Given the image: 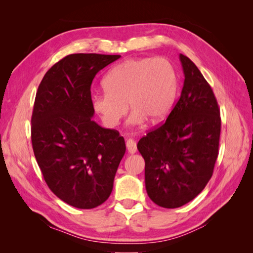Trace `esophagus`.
Masks as SVG:
<instances>
[{"instance_id": "esophagus-1", "label": "esophagus", "mask_w": 253, "mask_h": 253, "mask_svg": "<svg viewBox=\"0 0 253 253\" xmlns=\"http://www.w3.org/2000/svg\"><path fill=\"white\" fill-rule=\"evenodd\" d=\"M126 147H127L128 153H130V154L136 153V151H137V143H136L135 140H132V139H127V140H126Z\"/></svg>"}]
</instances>
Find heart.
<instances>
[{
  "label": "heart",
  "mask_w": 253,
  "mask_h": 253,
  "mask_svg": "<svg viewBox=\"0 0 253 253\" xmlns=\"http://www.w3.org/2000/svg\"><path fill=\"white\" fill-rule=\"evenodd\" d=\"M104 92L91 96V105L107 127H115L128 106L127 124L159 123L174 103L177 76L165 58H129L113 67L103 78Z\"/></svg>",
  "instance_id": "obj_1"
}]
</instances>
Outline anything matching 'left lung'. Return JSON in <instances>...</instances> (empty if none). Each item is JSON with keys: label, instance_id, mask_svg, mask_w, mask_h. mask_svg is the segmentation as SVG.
<instances>
[{"label": "left lung", "instance_id": "8db88e82", "mask_svg": "<svg viewBox=\"0 0 253 253\" xmlns=\"http://www.w3.org/2000/svg\"><path fill=\"white\" fill-rule=\"evenodd\" d=\"M179 60L185 75L181 94L166 122L139 140L146 162L149 198L166 209L193 200L212 177L218 155L221 117L215 96L198 67Z\"/></svg>", "mask_w": 253, "mask_h": 253}]
</instances>
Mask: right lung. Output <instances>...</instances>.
<instances>
[{
    "label": "right lung",
    "instance_id": "1",
    "mask_svg": "<svg viewBox=\"0 0 253 253\" xmlns=\"http://www.w3.org/2000/svg\"><path fill=\"white\" fill-rule=\"evenodd\" d=\"M121 55L71 54L44 75L31 117V142L38 165L54 195L78 209L107 200L125 154L120 132L92 117L91 84L96 73Z\"/></svg>",
    "mask_w": 253,
    "mask_h": 253
}]
</instances>
